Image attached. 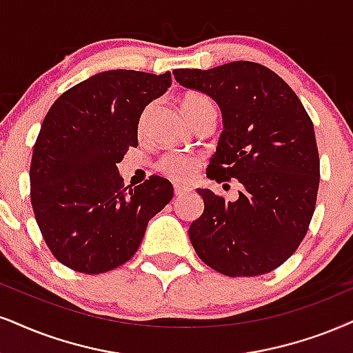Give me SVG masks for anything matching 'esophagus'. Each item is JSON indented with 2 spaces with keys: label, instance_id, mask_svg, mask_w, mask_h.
Returning <instances> with one entry per match:
<instances>
[{
  "label": "esophagus",
  "instance_id": "obj_1",
  "mask_svg": "<svg viewBox=\"0 0 353 353\" xmlns=\"http://www.w3.org/2000/svg\"><path fill=\"white\" fill-rule=\"evenodd\" d=\"M173 190H175L176 196H183V194H186L190 191L188 186H181V185H175V188Z\"/></svg>",
  "mask_w": 353,
  "mask_h": 353
}]
</instances>
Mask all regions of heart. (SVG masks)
Returning <instances> with one entry per match:
<instances>
[{
    "instance_id": "b5f03b06",
    "label": "heart",
    "mask_w": 353,
    "mask_h": 353,
    "mask_svg": "<svg viewBox=\"0 0 353 353\" xmlns=\"http://www.w3.org/2000/svg\"><path fill=\"white\" fill-rule=\"evenodd\" d=\"M181 110H183L185 116L193 123L196 121L199 116L206 114V112H214V106H212L211 99L204 97L201 93H194V91H190V93H185L180 99ZM147 112L143 114L142 121L145 119ZM199 159L198 157H191L185 154H170L163 157L162 162H160V170L168 175L170 178L176 181H190L191 178L194 176L196 170L199 167Z\"/></svg>"
}]
</instances>
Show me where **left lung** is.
Segmentation results:
<instances>
[{
    "label": "left lung",
    "mask_w": 353,
    "mask_h": 353,
    "mask_svg": "<svg viewBox=\"0 0 353 353\" xmlns=\"http://www.w3.org/2000/svg\"><path fill=\"white\" fill-rule=\"evenodd\" d=\"M173 75L211 97L223 114L206 175L242 185L236 201L198 188L204 211L190 225L193 249L223 275L272 272L294 254L314 214L319 154L311 117L285 80L260 63L239 60Z\"/></svg>",
    "instance_id": "8db88e82"
}]
</instances>
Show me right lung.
<instances>
[{"label":"right lung","instance_id":"add662e5","mask_svg":"<svg viewBox=\"0 0 353 353\" xmlns=\"http://www.w3.org/2000/svg\"><path fill=\"white\" fill-rule=\"evenodd\" d=\"M172 75L108 70L67 90L47 112L30 162V201L60 263L110 272L141 245L147 224L173 198L162 176L123 188L117 163L137 145L141 114Z\"/></svg>","mask_w":353,"mask_h":353}]
</instances>
